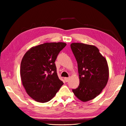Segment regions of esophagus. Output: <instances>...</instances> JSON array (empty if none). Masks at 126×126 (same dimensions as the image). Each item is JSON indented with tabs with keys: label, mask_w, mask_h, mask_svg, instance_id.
<instances>
[{
	"label": "esophagus",
	"mask_w": 126,
	"mask_h": 126,
	"mask_svg": "<svg viewBox=\"0 0 126 126\" xmlns=\"http://www.w3.org/2000/svg\"><path fill=\"white\" fill-rule=\"evenodd\" d=\"M64 79L65 82H67L69 81V79H70V78H69V77H65V78Z\"/></svg>",
	"instance_id": "obj_1"
}]
</instances>
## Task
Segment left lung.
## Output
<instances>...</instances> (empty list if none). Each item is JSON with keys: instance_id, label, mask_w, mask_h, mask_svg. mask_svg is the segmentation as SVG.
Segmentation results:
<instances>
[{"instance_id": "obj_1", "label": "left lung", "mask_w": 126, "mask_h": 126, "mask_svg": "<svg viewBox=\"0 0 126 126\" xmlns=\"http://www.w3.org/2000/svg\"><path fill=\"white\" fill-rule=\"evenodd\" d=\"M70 47L77 62L79 79L78 88L73 89V92L82 102L92 100L107 84V62L94 45L73 43Z\"/></svg>"}]
</instances>
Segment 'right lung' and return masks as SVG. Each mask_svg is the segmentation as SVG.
<instances>
[{"label":"right lung","mask_w":126,"mask_h":126,"mask_svg":"<svg viewBox=\"0 0 126 126\" xmlns=\"http://www.w3.org/2000/svg\"><path fill=\"white\" fill-rule=\"evenodd\" d=\"M66 45L63 42L45 43L31 47L24 55L21 80L26 92L36 101H50L63 84L58 77L55 62Z\"/></svg>","instance_id":"obj_1"}]
</instances>
